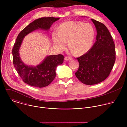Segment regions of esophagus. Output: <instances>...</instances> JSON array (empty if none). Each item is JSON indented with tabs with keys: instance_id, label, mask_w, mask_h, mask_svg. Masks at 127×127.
Returning a JSON list of instances; mask_svg holds the SVG:
<instances>
[{
	"instance_id": "1",
	"label": "esophagus",
	"mask_w": 127,
	"mask_h": 127,
	"mask_svg": "<svg viewBox=\"0 0 127 127\" xmlns=\"http://www.w3.org/2000/svg\"><path fill=\"white\" fill-rule=\"evenodd\" d=\"M71 59V57H68V56H66L65 57V60H66V61H68V60H69L70 59Z\"/></svg>"
}]
</instances>
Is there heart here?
Wrapping results in <instances>:
<instances>
[{
    "label": "heart",
    "mask_w": 127,
    "mask_h": 127,
    "mask_svg": "<svg viewBox=\"0 0 127 127\" xmlns=\"http://www.w3.org/2000/svg\"><path fill=\"white\" fill-rule=\"evenodd\" d=\"M58 34L54 32V44L60 50L66 47L68 41L70 49L77 55H82L92 48L95 37V30L89 23L68 21L59 26Z\"/></svg>",
    "instance_id": "obj_1"
}]
</instances>
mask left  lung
Masks as SVG:
<instances>
[{
    "label": "left lung",
    "mask_w": 127,
    "mask_h": 127,
    "mask_svg": "<svg viewBox=\"0 0 127 127\" xmlns=\"http://www.w3.org/2000/svg\"><path fill=\"white\" fill-rule=\"evenodd\" d=\"M91 20L97 31L96 41L88 52L77 58L79 66L75 73L78 79L86 85L96 84L104 80L116 61L115 45L109 31L102 23Z\"/></svg>",
    "instance_id": "8db88e82"
}]
</instances>
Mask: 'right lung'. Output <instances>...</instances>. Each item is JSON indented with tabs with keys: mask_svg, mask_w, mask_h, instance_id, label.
I'll list each match as a JSON object with an SVG mask.
<instances>
[{
	"mask_svg": "<svg viewBox=\"0 0 127 127\" xmlns=\"http://www.w3.org/2000/svg\"><path fill=\"white\" fill-rule=\"evenodd\" d=\"M59 19L52 17L40 18L30 24L17 35L12 51L13 65L23 81L31 86L42 88L49 85L56 77L57 66L63 63L64 57L61 54L50 55L37 66L27 65L22 61L19 54L23 39L34 30H48L53 23Z\"/></svg>",
	"mask_w": 127,
	"mask_h": 127,
	"instance_id": "add662e5",
	"label": "right lung"
}]
</instances>
